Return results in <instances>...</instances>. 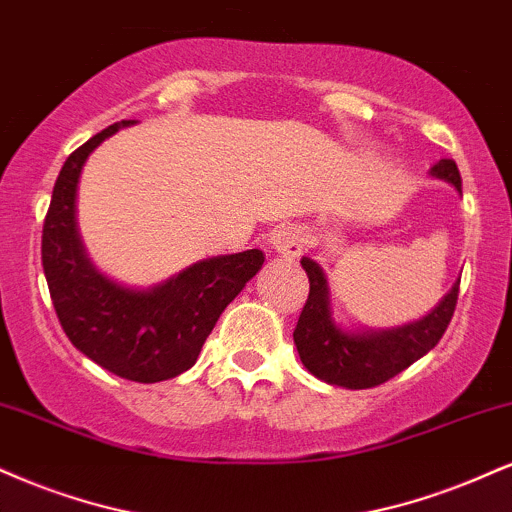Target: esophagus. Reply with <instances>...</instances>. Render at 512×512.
Listing matches in <instances>:
<instances>
[{
	"mask_svg": "<svg viewBox=\"0 0 512 512\" xmlns=\"http://www.w3.org/2000/svg\"><path fill=\"white\" fill-rule=\"evenodd\" d=\"M269 243H272V248L279 252V255H286V257H295L303 252V245H305V231L300 229V226L295 224H281L276 226L272 238H269Z\"/></svg>",
	"mask_w": 512,
	"mask_h": 512,
	"instance_id": "esophagus-1",
	"label": "esophagus"
}]
</instances>
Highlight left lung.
Here are the masks:
<instances>
[{
	"mask_svg": "<svg viewBox=\"0 0 512 512\" xmlns=\"http://www.w3.org/2000/svg\"><path fill=\"white\" fill-rule=\"evenodd\" d=\"M432 174L443 178L463 193V178L453 159H441L432 166ZM303 269L310 279V295L295 324L293 341L307 372L317 379L346 389H372L408 369L412 362L427 355L451 324L455 303H458L460 281L439 307L420 322L400 326L391 331H372V334H346L331 322L329 288L322 267L303 257Z\"/></svg>",
	"mask_w": 512,
	"mask_h": 512,
	"instance_id": "8db88e82",
	"label": "left lung"
}]
</instances>
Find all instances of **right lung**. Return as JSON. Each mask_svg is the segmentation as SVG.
<instances>
[{
  "instance_id": "obj_1",
  "label": "right lung",
  "mask_w": 512,
  "mask_h": 512,
  "mask_svg": "<svg viewBox=\"0 0 512 512\" xmlns=\"http://www.w3.org/2000/svg\"><path fill=\"white\" fill-rule=\"evenodd\" d=\"M119 121L73 150L54 183L42 226V269L69 341L116 377L155 384L195 365L226 305L260 272L262 250L188 267L150 291H133L92 267L76 229V188L85 159Z\"/></svg>"
}]
</instances>
